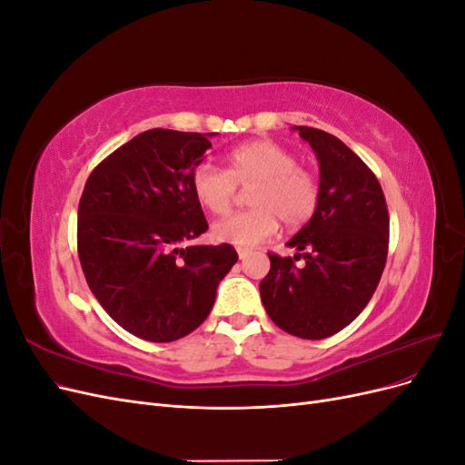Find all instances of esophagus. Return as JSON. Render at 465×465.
Returning <instances> with one entry per match:
<instances>
[{
  "instance_id": "1",
  "label": "esophagus",
  "mask_w": 465,
  "mask_h": 465,
  "mask_svg": "<svg viewBox=\"0 0 465 465\" xmlns=\"http://www.w3.org/2000/svg\"><path fill=\"white\" fill-rule=\"evenodd\" d=\"M248 256H250V250H248V248H238V258L246 260Z\"/></svg>"
}]
</instances>
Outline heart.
Segmentation results:
<instances>
[{
    "instance_id": "b5f03b06",
    "label": "heart",
    "mask_w": 465,
    "mask_h": 465,
    "mask_svg": "<svg viewBox=\"0 0 465 465\" xmlns=\"http://www.w3.org/2000/svg\"><path fill=\"white\" fill-rule=\"evenodd\" d=\"M224 171L200 163L192 171L190 186L195 202L213 215L229 213L238 186L248 188L252 209L213 224L217 242L256 246L272 238L279 219L297 229L314 217L320 205V180L311 168L301 166L297 154L272 139L236 145L224 157Z\"/></svg>"
}]
</instances>
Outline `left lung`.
<instances>
[{
  "instance_id": "1",
  "label": "left lung",
  "mask_w": 465,
  "mask_h": 465,
  "mask_svg": "<svg viewBox=\"0 0 465 465\" xmlns=\"http://www.w3.org/2000/svg\"><path fill=\"white\" fill-rule=\"evenodd\" d=\"M320 163V205L287 246L294 258L267 252L272 267L260 283L267 316L302 340H323L349 326L382 277L390 215L382 186L341 139L294 125ZM301 255L302 266L293 263Z\"/></svg>"
}]
</instances>
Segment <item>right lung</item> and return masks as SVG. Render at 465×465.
I'll list each match as a JSON object with an SVG mask.
<instances>
[{"instance_id":"add662e5","label":"right lung","mask_w":465,"mask_h":465,"mask_svg":"<svg viewBox=\"0 0 465 465\" xmlns=\"http://www.w3.org/2000/svg\"><path fill=\"white\" fill-rule=\"evenodd\" d=\"M209 147L202 134L154 128L110 153L83 188L77 252L87 285L142 340L168 343L200 328L238 260L231 244H190L209 229L190 186Z\"/></svg>"}]
</instances>
